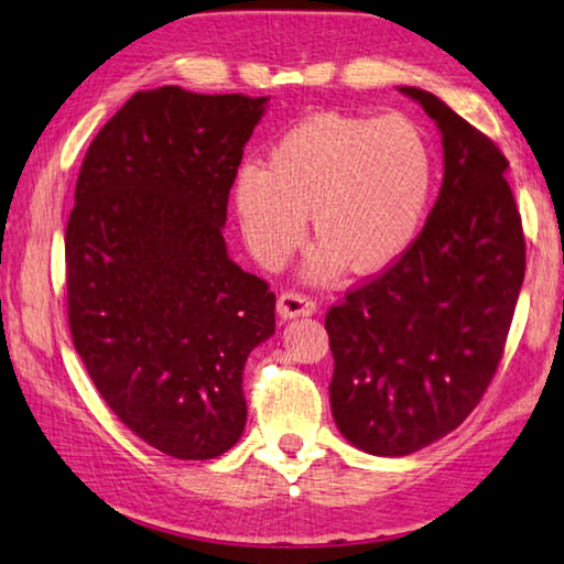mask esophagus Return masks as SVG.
Listing matches in <instances>:
<instances>
[{"label":"esophagus","instance_id":"1","mask_svg":"<svg viewBox=\"0 0 564 564\" xmlns=\"http://www.w3.org/2000/svg\"><path fill=\"white\" fill-rule=\"evenodd\" d=\"M276 312H280L282 319L315 315L317 302L304 297V294H300V292H282L280 300H276Z\"/></svg>","mask_w":564,"mask_h":564}]
</instances>
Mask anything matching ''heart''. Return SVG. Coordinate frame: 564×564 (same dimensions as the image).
<instances>
[{
	"label": "heart",
	"mask_w": 564,
	"mask_h": 564,
	"mask_svg": "<svg viewBox=\"0 0 564 564\" xmlns=\"http://www.w3.org/2000/svg\"><path fill=\"white\" fill-rule=\"evenodd\" d=\"M435 172V150L414 119L319 112L276 140L267 167L237 172L235 209L249 252L267 267L300 247L312 212L315 280L335 276L345 262L380 272L417 239Z\"/></svg>",
	"instance_id": "b5f03b06"
}]
</instances>
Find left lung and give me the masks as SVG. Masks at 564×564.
<instances>
[{
  "mask_svg": "<svg viewBox=\"0 0 564 564\" xmlns=\"http://www.w3.org/2000/svg\"><path fill=\"white\" fill-rule=\"evenodd\" d=\"M400 89L442 134L440 197L408 252L325 317L332 414L355 447L382 457L432 445L477 408L524 280L522 217L500 147L430 91Z\"/></svg>",
  "mask_w": 564,
  "mask_h": 564,
  "instance_id": "left-lung-1",
  "label": "left lung"
}]
</instances>
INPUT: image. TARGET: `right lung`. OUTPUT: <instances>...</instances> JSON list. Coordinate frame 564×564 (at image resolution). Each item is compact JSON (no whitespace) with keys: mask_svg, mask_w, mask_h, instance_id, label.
I'll return each mask as SVG.
<instances>
[{"mask_svg":"<svg viewBox=\"0 0 564 564\" xmlns=\"http://www.w3.org/2000/svg\"><path fill=\"white\" fill-rule=\"evenodd\" d=\"M267 97L137 91L82 162L64 232L67 317L101 400L177 459L242 435L245 362L274 335V292L221 227Z\"/></svg>","mask_w":564,"mask_h":564,"instance_id":"1","label":"right lung"}]
</instances>
